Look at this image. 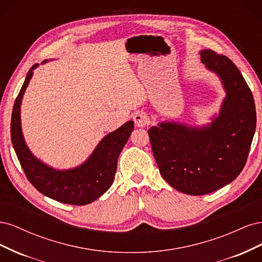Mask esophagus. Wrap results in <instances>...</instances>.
Returning <instances> with one entry per match:
<instances>
[{
	"label": "esophagus",
	"mask_w": 262,
	"mask_h": 262,
	"mask_svg": "<svg viewBox=\"0 0 262 262\" xmlns=\"http://www.w3.org/2000/svg\"><path fill=\"white\" fill-rule=\"evenodd\" d=\"M133 120H134V123H136V125L139 126V128H144V126L148 125L149 123L148 116L143 112H139L134 115Z\"/></svg>",
	"instance_id": "34e87169"
}]
</instances>
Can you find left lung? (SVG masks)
Returning <instances> with one entry per match:
<instances>
[{"label": "left lung", "mask_w": 262, "mask_h": 262, "mask_svg": "<svg viewBox=\"0 0 262 262\" xmlns=\"http://www.w3.org/2000/svg\"><path fill=\"white\" fill-rule=\"evenodd\" d=\"M201 62L225 91L219 115L205 125L163 121L148 136L163 178L190 195L211 193L242 172L256 130V107L241 71L225 55L200 51Z\"/></svg>", "instance_id": "obj_1"}]
</instances>
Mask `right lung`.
Here are the masks:
<instances>
[{
  "instance_id": "add662e5",
  "label": "right lung",
  "mask_w": 262,
  "mask_h": 262,
  "mask_svg": "<svg viewBox=\"0 0 262 262\" xmlns=\"http://www.w3.org/2000/svg\"><path fill=\"white\" fill-rule=\"evenodd\" d=\"M46 62L48 60H45L42 64ZM38 66L36 63L28 71L25 82L15 100L11 121V138L14 149L27 179L39 192L67 204L85 205L92 203L113 185L118 157L131 136L134 122L132 120L125 122L120 128L102 138L89 158L77 167L61 170L45 164L28 148L23 136L20 122L21 100L33 77L34 70Z\"/></svg>"
}]
</instances>
